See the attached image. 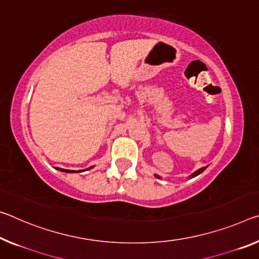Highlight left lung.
<instances>
[{"instance_id": "left-lung-1", "label": "left lung", "mask_w": 259, "mask_h": 259, "mask_svg": "<svg viewBox=\"0 0 259 259\" xmlns=\"http://www.w3.org/2000/svg\"><path fill=\"white\" fill-rule=\"evenodd\" d=\"M206 168H207V166L206 167H202V168H199V169L198 170H196L195 171V173H192L191 175H190V178H195V176H197V175H199L200 173H203V171L205 170V169H206ZM155 176H157V178H159V176L158 175H155ZM160 179V178H159Z\"/></svg>"}]
</instances>
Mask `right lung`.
<instances>
[{
	"instance_id": "1",
	"label": "right lung",
	"mask_w": 259,
	"mask_h": 259,
	"mask_svg": "<svg viewBox=\"0 0 259 259\" xmlns=\"http://www.w3.org/2000/svg\"><path fill=\"white\" fill-rule=\"evenodd\" d=\"M56 169H59V170H61V171H64V173H79V171H84V170H69V169H63V168H57V167H55ZM92 167H90V168H88V169H91Z\"/></svg>"
}]
</instances>
